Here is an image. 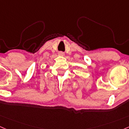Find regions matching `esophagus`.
I'll return each mask as SVG.
<instances>
[{"label": "esophagus", "instance_id": "1", "mask_svg": "<svg viewBox=\"0 0 129 129\" xmlns=\"http://www.w3.org/2000/svg\"><path fill=\"white\" fill-rule=\"evenodd\" d=\"M59 56H63L65 55V54H64V53H63V52H62V51H59Z\"/></svg>", "mask_w": 129, "mask_h": 129}]
</instances>
